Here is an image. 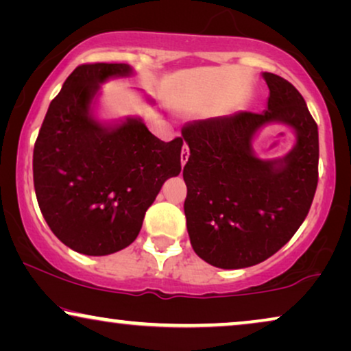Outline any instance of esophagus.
Returning <instances> with one entry per match:
<instances>
[{
  "mask_svg": "<svg viewBox=\"0 0 351 351\" xmlns=\"http://www.w3.org/2000/svg\"><path fill=\"white\" fill-rule=\"evenodd\" d=\"M189 148H186V145H184V148H182V153H180V161H182V166H185V162L189 161Z\"/></svg>",
  "mask_w": 351,
  "mask_h": 351,
  "instance_id": "esophagus-1",
  "label": "esophagus"
}]
</instances>
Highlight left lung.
<instances>
[{
    "mask_svg": "<svg viewBox=\"0 0 351 351\" xmlns=\"http://www.w3.org/2000/svg\"><path fill=\"white\" fill-rule=\"evenodd\" d=\"M270 97L263 113L238 112L182 128L190 158L184 167L185 217L193 251L232 270L280 251L304 222L318 185V126L299 90L263 73ZM285 122L298 134L281 160H258L252 137L263 123Z\"/></svg>",
    "mask_w": 351,
    "mask_h": 351,
    "instance_id": "left-lung-1",
    "label": "left lung"
}]
</instances>
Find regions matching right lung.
Here are the masks:
<instances>
[{"label":"right lung","mask_w":351,"mask_h":351,"mask_svg":"<svg viewBox=\"0 0 351 351\" xmlns=\"http://www.w3.org/2000/svg\"><path fill=\"white\" fill-rule=\"evenodd\" d=\"M131 71L105 62L76 66L52 99L33 150L43 217L65 246L86 256L128 247L162 184L182 169V137L162 142L142 119L110 128L90 113L99 84Z\"/></svg>","instance_id":"add662e5"}]
</instances>
